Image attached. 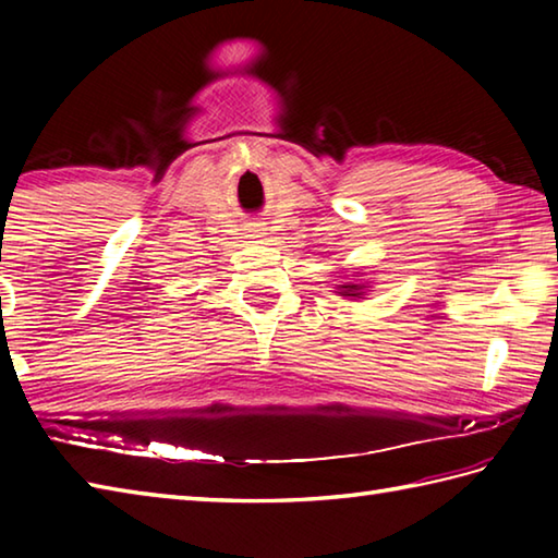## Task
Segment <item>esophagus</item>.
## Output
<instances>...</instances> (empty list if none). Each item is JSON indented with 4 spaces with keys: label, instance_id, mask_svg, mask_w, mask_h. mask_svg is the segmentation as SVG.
Returning <instances> with one entry per match:
<instances>
[{
    "label": "esophagus",
    "instance_id": "1",
    "mask_svg": "<svg viewBox=\"0 0 558 558\" xmlns=\"http://www.w3.org/2000/svg\"><path fill=\"white\" fill-rule=\"evenodd\" d=\"M248 232H252V236H264V234H268L266 228H260V225H254V228L248 230Z\"/></svg>",
    "mask_w": 558,
    "mask_h": 558
}]
</instances>
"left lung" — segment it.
<instances>
[{
	"label": "left lung",
	"instance_id": "8db88e82",
	"mask_svg": "<svg viewBox=\"0 0 558 558\" xmlns=\"http://www.w3.org/2000/svg\"><path fill=\"white\" fill-rule=\"evenodd\" d=\"M338 294L340 298H362L364 294V286H357V282H342V286H338Z\"/></svg>",
	"mask_w": 558,
	"mask_h": 558
}]
</instances>
